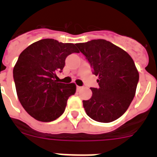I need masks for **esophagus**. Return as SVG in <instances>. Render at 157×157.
Masks as SVG:
<instances>
[{
	"mask_svg": "<svg viewBox=\"0 0 157 157\" xmlns=\"http://www.w3.org/2000/svg\"><path fill=\"white\" fill-rule=\"evenodd\" d=\"M82 88V86H77V90H81Z\"/></svg>",
	"mask_w": 157,
	"mask_h": 157,
	"instance_id": "obj_1",
	"label": "esophagus"
}]
</instances>
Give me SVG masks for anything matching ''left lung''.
<instances>
[{"instance_id":"1","label":"left lung","mask_w":157,"mask_h":157,"mask_svg":"<svg viewBox=\"0 0 157 157\" xmlns=\"http://www.w3.org/2000/svg\"><path fill=\"white\" fill-rule=\"evenodd\" d=\"M98 76V88L83 101L86 114L95 121L110 123L125 113L135 95L139 73L126 51L104 39L75 44Z\"/></svg>"}]
</instances>
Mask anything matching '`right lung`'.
<instances>
[{
	"label": "right lung",
	"mask_w": 157,
	"mask_h": 157,
	"mask_svg": "<svg viewBox=\"0 0 157 157\" xmlns=\"http://www.w3.org/2000/svg\"><path fill=\"white\" fill-rule=\"evenodd\" d=\"M79 52L74 44L52 38L37 41L20 53L13 68L19 102L27 112L41 122H51L61 116L69 97L76 91L75 83L58 82L65 59Z\"/></svg>",
	"instance_id": "add662e5"
}]
</instances>
